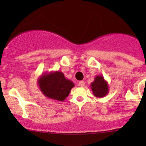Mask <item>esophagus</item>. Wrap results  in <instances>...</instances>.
<instances>
[{"mask_svg": "<svg viewBox=\"0 0 146 146\" xmlns=\"http://www.w3.org/2000/svg\"><path fill=\"white\" fill-rule=\"evenodd\" d=\"M79 85H80V86H81V87H83L84 85H85V82L83 81V80H81V81H80L79 82Z\"/></svg>", "mask_w": 146, "mask_h": 146, "instance_id": "esophagus-1", "label": "esophagus"}]
</instances>
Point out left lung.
Returning a JSON list of instances; mask_svg holds the SVG:
<instances>
[{"label":"left lung","mask_w":146,"mask_h":146,"mask_svg":"<svg viewBox=\"0 0 146 146\" xmlns=\"http://www.w3.org/2000/svg\"><path fill=\"white\" fill-rule=\"evenodd\" d=\"M92 93L96 98H104L109 93V85L102 75L95 78L94 81L90 84Z\"/></svg>","instance_id":"1"}]
</instances>
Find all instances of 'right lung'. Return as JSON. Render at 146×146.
Here are the masks:
<instances>
[{
  "label": "right lung",
  "instance_id": "obj_1",
  "mask_svg": "<svg viewBox=\"0 0 146 146\" xmlns=\"http://www.w3.org/2000/svg\"><path fill=\"white\" fill-rule=\"evenodd\" d=\"M37 84L42 93L46 98L63 102L70 94L74 83L65 77L62 72H45L37 80Z\"/></svg>",
  "mask_w": 146,
  "mask_h": 146
}]
</instances>
